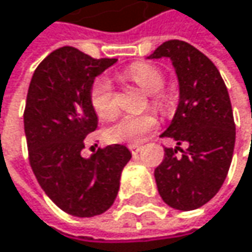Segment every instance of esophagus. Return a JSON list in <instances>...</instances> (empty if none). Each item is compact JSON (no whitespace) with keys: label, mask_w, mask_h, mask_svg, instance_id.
I'll return each instance as SVG.
<instances>
[{"label":"esophagus","mask_w":252,"mask_h":252,"mask_svg":"<svg viewBox=\"0 0 252 252\" xmlns=\"http://www.w3.org/2000/svg\"><path fill=\"white\" fill-rule=\"evenodd\" d=\"M128 147H129V150H131L132 155H137L141 150V146H138V144H129Z\"/></svg>","instance_id":"obj_1"}]
</instances>
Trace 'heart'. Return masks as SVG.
<instances>
[{"label":"heart","instance_id":"b5f03b06","mask_svg":"<svg viewBox=\"0 0 252 252\" xmlns=\"http://www.w3.org/2000/svg\"><path fill=\"white\" fill-rule=\"evenodd\" d=\"M123 76L138 84L144 92L153 93L155 102H162V97L156 93L163 86V74L159 68L147 63L132 64L123 73ZM90 102L94 112L103 118L109 120L117 112L114 86L108 77L100 76L93 81L90 90ZM158 126V121L153 115H124L115 124L106 128L105 135L111 143H128L138 144L146 135L153 131Z\"/></svg>","mask_w":252,"mask_h":252}]
</instances>
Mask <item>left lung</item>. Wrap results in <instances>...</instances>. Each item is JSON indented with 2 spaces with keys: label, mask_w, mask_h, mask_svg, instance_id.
Instances as JSON below:
<instances>
[{
  "label": "left lung",
  "mask_w": 252,
  "mask_h": 252,
  "mask_svg": "<svg viewBox=\"0 0 252 252\" xmlns=\"http://www.w3.org/2000/svg\"><path fill=\"white\" fill-rule=\"evenodd\" d=\"M169 58L178 78V106L162 137L176 141L165 147L155 169L162 200L188 212L210 201L226 179L235 147V123L225 81L216 65L184 40L162 43L147 60ZM187 142L189 149H179ZM183 152L181 157L177 150Z\"/></svg>",
  "instance_id": "8db88e82"
}]
</instances>
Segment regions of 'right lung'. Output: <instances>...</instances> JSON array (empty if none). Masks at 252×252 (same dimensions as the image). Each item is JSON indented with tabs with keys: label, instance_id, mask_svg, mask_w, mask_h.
Listing matches in <instances>:
<instances>
[{
	"label": "right lung",
	"instance_id": "right-lung-1",
	"mask_svg": "<svg viewBox=\"0 0 252 252\" xmlns=\"http://www.w3.org/2000/svg\"><path fill=\"white\" fill-rule=\"evenodd\" d=\"M117 63L94 60L73 46L49 54L34 70L26 100L25 134L33 174L45 194L65 213H105L120 191L131 152L111 144L83 158L84 138L96 129L90 102L93 81Z\"/></svg>",
	"mask_w": 252,
	"mask_h": 252
}]
</instances>
